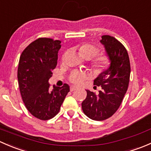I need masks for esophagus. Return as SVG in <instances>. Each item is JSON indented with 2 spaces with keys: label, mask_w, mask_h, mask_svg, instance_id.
Wrapping results in <instances>:
<instances>
[{
  "label": "esophagus",
  "mask_w": 151,
  "mask_h": 151,
  "mask_svg": "<svg viewBox=\"0 0 151 151\" xmlns=\"http://www.w3.org/2000/svg\"><path fill=\"white\" fill-rule=\"evenodd\" d=\"M77 89V87H75V86H71L70 87V91H75V90Z\"/></svg>",
  "instance_id": "1"
}]
</instances>
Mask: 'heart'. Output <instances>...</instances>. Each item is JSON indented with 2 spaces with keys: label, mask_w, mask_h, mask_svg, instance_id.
Here are the masks:
<instances>
[{
  "label": "heart",
  "mask_w": 151,
  "mask_h": 151,
  "mask_svg": "<svg viewBox=\"0 0 151 151\" xmlns=\"http://www.w3.org/2000/svg\"><path fill=\"white\" fill-rule=\"evenodd\" d=\"M78 53L83 58L91 59V65L93 69L96 72H101L108 68L110 60L106 55L98 54L99 49L95 45L91 43H83L77 46ZM88 79V75L85 73L74 71L68 77V80L71 83L77 85L83 84Z\"/></svg>",
  "instance_id": "obj_1"
}]
</instances>
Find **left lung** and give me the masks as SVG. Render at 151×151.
I'll list each match as a JSON object with an SVG mask.
<instances>
[{
    "label": "left lung",
    "mask_w": 151,
    "mask_h": 151,
    "mask_svg": "<svg viewBox=\"0 0 151 151\" xmlns=\"http://www.w3.org/2000/svg\"><path fill=\"white\" fill-rule=\"evenodd\" d=\"M111 63L107 70L94 80L95 86H101L99 94L87 91L86 99L82 103L83 112L94 121H104L115 113L127 91L131 66L129 54L118 39L109 35L101 36Z\"/></svg>",
    "instance_id": "1"
}]
</instances>
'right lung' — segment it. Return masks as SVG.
I'll use <instances>...</instances> for the list:
<instances>
[{"instance_id":"1","label":"right lung","mask_w":151,"mask_h":151,"mask_svg":"<svg viewBox=\"0 0 151 151\" xmlns=\"http://www.w3.org/2000/svg\"><path fill=\"white\" fill-rule=\"evenodd\" d=\"M60 40L39 38L22 51L19 60L17 79L25 107L42 121L54 118L69 92V86L54 87L50 91L48 80L57 65Z\"/></svg>"}]
</instances>
